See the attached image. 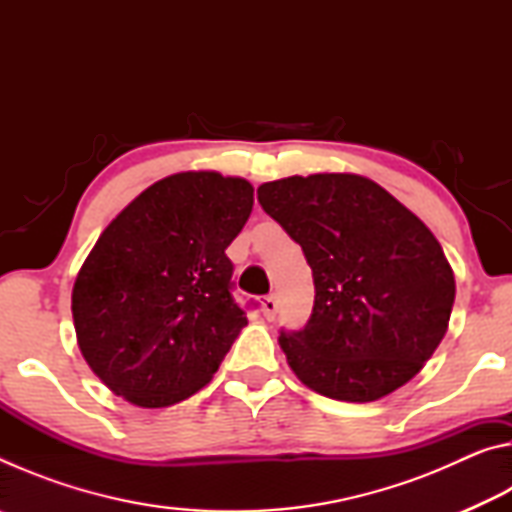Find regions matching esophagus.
<instances>
[{"mask_svg": "<svg viewBox=\"0 0 512 512\" xmlns=\"http://www.w3.org/2000/svg\"><path fill=\"white\" fill-rule=\"evenodd\" d=\"M262 311H264V316L268 318V320H273L275 318V314H277V298L273 296H266L264 300H262Z\"/></svg>", "mask_w": 512, "mask_h": 512, "instance_id": "1", "label": "esophagus"}]
</instances>
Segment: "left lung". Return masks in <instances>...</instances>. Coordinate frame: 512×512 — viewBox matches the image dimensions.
<instances>
[{"mask_svg": "<svg viewBox=\"0 0 512 512\" xmlns=\"http://www.w3.org/2000/svg\"><path fill=\"white\" fill-rule=\"evenodd\" d=\"M300 244L314 309L280 348L302 384L341 402H375L422 370L452 314L454 271L433 232L357 173L291 176L257 189Z\"/></svg>", "mask_w": 512, "mask_h": 512, "instance_id": "left-lung-1", "label": "left lung"}]
</instances>
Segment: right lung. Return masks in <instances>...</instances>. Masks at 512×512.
<instances>
[{
    "mask_svg": "<svg viewBox=\"0 0 512 512\" xmlns=\"http://www.w3.org/2000/svg\"><path fill=\"white\" fill-rule=\"evenodd\" d=\"M253 212V185L183 171L128 203L85 257L72 291L76 341L94 375L142 409L201 391L241 329L232 244Z\"/></svg>",
    "mask_w": 512,
    "mask_h": 512,
    "instance_id": "add662e5",
    "label": "right lung"
}]
</instances>
